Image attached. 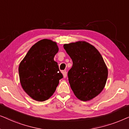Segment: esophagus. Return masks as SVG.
I'll return each mask as SVG.
<instances>
[{
    "label": "esophagus",
    "mask_w": 129,
    "mask_h": 129,
    "mask_svg": "<svg viewBox=\"0 0 129 129\" xmlns=\"http://www.w3.org/2000/svg\"><path fill=\"white\" fill-rule=\"evenodd\" d=\"M62 74H63V77H64V78H66V77H67V71H63L62 72Z\"/></svg>",
    "instance_id": "1"
}]
</instances>
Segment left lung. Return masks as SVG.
<instances>
[{
  "label": "left lung",
  "mask_w": 129,
  "mask_h": 129,
  "mask_svg": "<svg viewBox=\"0 0 129 129\" xmlns=\"http://www.w3.org/2000/svg\"><path fill=\"white\" fill-rule=\"evenodd\" d=\"M63 48L73 61L68 73L72 90L80 100H90L102 91L107 81L108 70L102 55L84 41L64 44Z\"/></svg>",
  "instance_id": "8db88e82"
}]
</instances>
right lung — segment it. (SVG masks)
I'll return each instance as SVG.
<instances>
[{"instance_id":"obj_1","label":"right lung","mask_w":129,"mask_h":129,"mask_svg":"<svg viewBox=\"0 0 129 129\" xmlns=\"http://www.w3.org/2000/svg\"><path fill=\"white\" fill-rule=\"evenodd\" d=\"M56 43L44 39L34 44L20 63L19 75L24 91L38 102L47 100L55 91L63 75L54 60Z\"/></svg>"}]
</instances>
